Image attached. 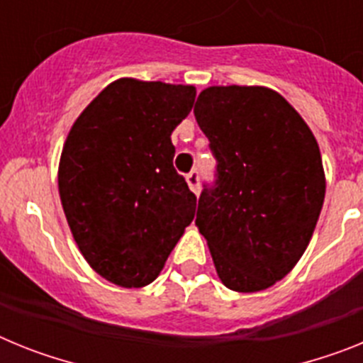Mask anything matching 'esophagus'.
Returning <instances> with one entry per match:
<instances>
[{
	"label": "esophagus",
	"mask_w": 363,
	"mask_h": 363,
	"mask_svg": "<svg viewBox=\"0 0 363 363\" xmlns=\"http://www.w3.org/2000/svg\"><path fill=\"white\" fill-rule=\"evenodd\" d=\"M187 184L194 194H200V172L191 171L187 174Z\"/></svg>",
	"instance_id": "1"
}]
</instances>
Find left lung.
I'll list each match as a JSON object with an SVG mask.
<instances>
[{
  "mask_svg": "<svg viewBox=\"0 0 363 363\" xmlns=\"http://www.w3.org/2000/svg\"><path fill=\"white\" fill-rule=\"evenodd\" d=\"M216 158L196 225L225 287L264 291L309 245L325 198L318 143L287 99L265 86H209L194 105Z\"/></svg>",
  "mask_w": 363,
  "mask_h": 363,
  "instance_id": "left-lung-1",
  "label": "left lung"
}]
</instances>
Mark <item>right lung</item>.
Returning a JSON list of instances; mask_svg holds the SVG:
<instances>
[{"label":"right lung","instance_id":"1","mask_svg":"<svg viewBox=\"0 0 363 363\" xmlns=\"http://www.w3.org/2000/svg\"><path fill=\"white\" fill-rule=\"evenodd\" d=\"M194 98L192 85L118 79L67 136L63 211L82 255L112 284H150L194 218L196 196L172 165L171 142Z\"/></svg>","mask_w":363,"mask_h":363}]
</instances>
